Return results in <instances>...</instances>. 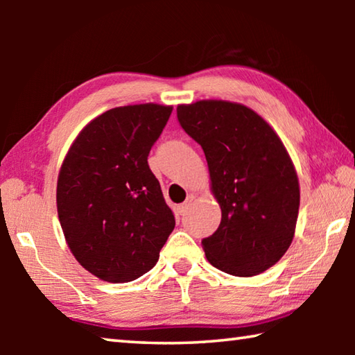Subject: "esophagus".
Masks as SVG:
<instances>
[{
  "mask_svg": "<svg viewBox=\"0 0 355 355\" xmlns=\"http://www.w3.org/2000/svg\"><path fill=\"white\" fill-rule=\"evenodd\" d=\"M194 199H196L194 194H189V196H188V199H186V202H184V203H182V205H178V208H177V209H178V213H180V214H183V213L186 211V209H188V207L191 205V202L194 200Z\"/></svg>",
  "mask_w": 355,
  "mask_h": 355,
  "instance_id": "obj_1",
  "label": "esophagus"
}]
</instances>
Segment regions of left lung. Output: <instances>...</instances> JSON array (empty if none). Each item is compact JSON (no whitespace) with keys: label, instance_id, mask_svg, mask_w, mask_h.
<instances>
[{"label":"left lung","instance_id":"obj_1","mask_svg":"<svg viewBox=\"0 0 355 355\" xmlns=\"http://www.w3.org/2000/svg\"><path fill=\"white\" fill-rule=\"evenodd\" d=\"M183 130L205 153L222 219L202 241L207 260L236 277L274 266L291 245L299 178L284 142L261 116L235 101L178 105Z\"/></svg>","mask_w":355,"mask_h":355}]
</instances>
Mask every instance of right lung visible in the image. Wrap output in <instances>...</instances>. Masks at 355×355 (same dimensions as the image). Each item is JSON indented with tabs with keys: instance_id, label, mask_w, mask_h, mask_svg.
<instances>
[{
	"instance_id": "add662e5",
	"label": "right lung",
	"mask_w": 355,
	"mask_h": 355,
	"mask_svg": "<svg viewBox=\"0 0 355 355\" xmlns=\"http://www.w3.org/2000/svg\"><path fill=\"white\" fill-rule=\"evenodd\" d=\"M171 112L156 103L112 107L80 131L62 161L56 205L65 241L101 280L148 272L175 227L147 163Z\"/></svg>"
}]
</instances>
